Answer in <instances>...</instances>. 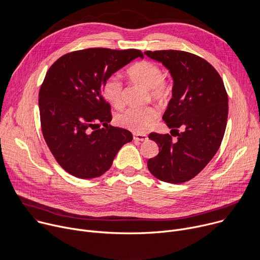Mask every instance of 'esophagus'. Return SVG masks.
I'll return each instance as SVG.
<instances>
[{
  "label": "esophagus",
  "mask_w": 260,
  "mask_h": 260,
  "mask_svg": "<svg viewBox=\"0 0 260 260\" xmlns=\"http://www.w3.org/2000/svg\"><path fill=\"white\" fill-rule=\"evenodd\" d=\"M133 136H134V140H136V141H146L148 139L147 135H144V134L134 133Z\"/></svg>",
  "instance_id": "1"
}]
</instances>
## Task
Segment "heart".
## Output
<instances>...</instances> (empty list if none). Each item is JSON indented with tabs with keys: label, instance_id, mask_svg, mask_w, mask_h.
I'll return each mask as SVG.
<instances>
[{
	"label": "heart",
	"instance_id": "b5f03b06",
	"mask_svg": "<svg viewBox=\"0 0 260 260\" xmlns=\"http://www.w3.org/2000/svg\"><path fill=\"white\" fill-rule=\"evenodd\" d=\"M128 76L137 83L149 89L150 95L155 100H164L170 92L169 85L162 80L164 74L158 66L151 61L142 60L133 64ZM105 99L114 107H120L123 102V84L117 75L109 76L102 87ZM158 111L151 106L128 107L116 115V122L129 131L142 133L156 119Z\"/></svg>",
	"mask_w": 260,
	"mask_h": 260
}]
</instances>
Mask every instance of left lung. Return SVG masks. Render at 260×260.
Masks as SVG:
<instances>
[{
    "label": "left lung",
    "mask_w": 260,
    "mask_h": 260,
    "mask_svg": "<svg viewBox=\"0 0 260 260\" xmlns=\"http://www.w3.org/2000/svg\"><path fill=\"white\" fill-rule=\"evenodd\" d=\"M144 54L161 62L173 78L172 99L162 119L171 135L177 136L173 142L169 134L149 135L159 152L148 160V170L164 182H186L210 162L223 139L229 114L223 81L213 66L196 54L179 50Z\"/></svg>",
    "instance_id": "left-lung-1"
}]
</instances>
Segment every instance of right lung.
I'll return each instance as SVG.
<instances>
[{
	"mask_svg": "<svg viewBox=\"0 0 260 260\" xmlns=\"http://www.w3.org/2000/svg\"><path fill=\"white\" fill-rule=\"evenodd\" d=\"M137 57L144 56L136 49L89 48L64 54L47 71L39 92L42 133L69 174L80 179L102 176L120 148L133 141L129 131L109 124L112 115L102 87Z\"/></svg>",
	"mask_w": 260,
	"mask_h": 260,
	"instance_id": "add662e5",
	"label": "right lung"
}]
</instances>
